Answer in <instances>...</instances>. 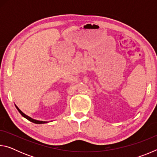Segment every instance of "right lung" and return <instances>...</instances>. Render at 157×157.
I'll return each mask as SVG.
<instances>
[{"label": "right lung", "instance_id": "add662e5", "mask_svg": "<svg viewBox=\"0 0 157 157\" xmlns=\"http://www.w3.org/2000/svg\"><path fill=\"white\" fill-rule=\"evenodd\" d=\"M15 107H16V108L17 109V110H18V111H19V113L21 114V116L24 117V118H25L26 119H28V121H30V122H33V123H36V124H44V123H48V122H46V121H36V120H34V119L30 118V117H29L28 116L25 115V114L24 113L22 112V111H21L19 109H18V107L16 105H15Z\"/></svg>", "mask_w": 157, "mask_h": 157}]
</instances>
